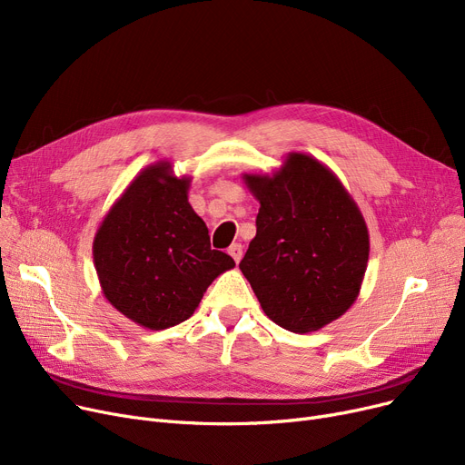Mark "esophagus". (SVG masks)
I'll list each match as a JSON object with an SVG mask.
<instances>
[{
	"label": "esophagus",
	"mask_w": 465,
	"mask_h": 465,
	"mask_svg": "<svg viewBox=\"0 0 465 465\" xmlns=\"http://www.w3.org/2000/svg\"><path fill=\"white\" fill-rule=\"evenodd\" d=\"M228 252H230V256L235 260V263H239L241 258H242V247H241V242H233V245L228 249Z\"/></svg>",
	"instance_id": "obj_1"
}]
</instances>
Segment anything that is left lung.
Instances as JSON below:
<instances>
[{
	"label": "left lung",
	"mask_w": 465,
	"mask_h": 465,
	"mask_svg": "<svg viewBox=\"0 0 465 465\" xmlns=\"http://www.w3.org/2000/svg\"><path fill=\"white\" fill-rule=\"evenodd\" d=\"M242 181L260 211L239 270L263 312L294 333L337 321L356 302L370 260V232L352 195L305 153H290L273 175Z\"/></svg>",
	"instance_id": "8db88e82"
}]
</instances>
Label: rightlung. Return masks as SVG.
Wrapping results in <instances>:
<instances>
[{"mask_svg":"<svg viewBox=\"0 0 465 465\" xmlns=\"http://www.w3.org/2000/svg\"><path fill=\"white\" fill-rule=\"evenodd\" d=\"M190 177L160 160L130 183L94 237V265L107 302L146 330L184 322L209 284L232 267L211 249L209 230L188 203Z\"/></svg>","mask_w":465,"mask_h":465,"instance_id":"1","label":"right lung"}]
</instances>
